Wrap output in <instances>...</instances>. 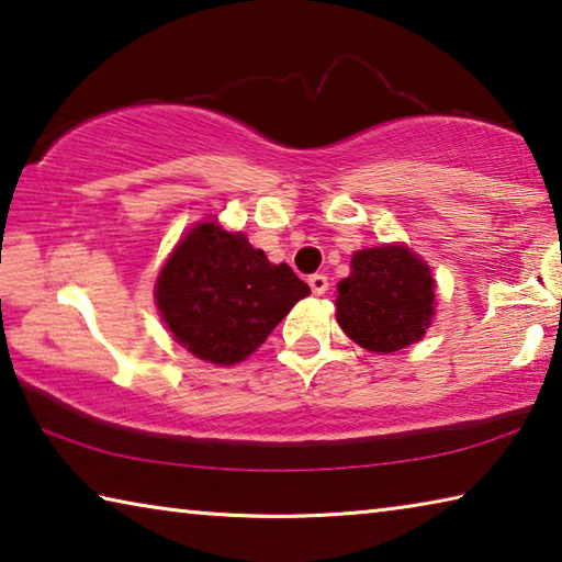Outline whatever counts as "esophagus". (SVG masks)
I'll use <instances>...</instances> for the list:
<instances>
[{"label": "esophagus", "mask_w": 562, "mask_h": 562, "mask_svg": "<svg viewBox=\"0 0 562 562\" xmlns=\"http://www.w3.org/2000/svg\"><path fill=\"white\" fill-rule=\"evenodd\" d=\"M310 288H312V292L315 294H325L327 290H329V280H327V274H322V272H315V274H310Z\"/></svg>", "instance_id": "1"}]
</instances>
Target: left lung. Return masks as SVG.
Returning a JSON list of instances; mask_svg holds the SVG:
<instances>
[{
    "mask_svg": "<svg viewBox=\"0 0 562 562\" xmlns=\"http://www.w3.org/2000/svg\"><path fill=\"white\" fill-rule=\"evenodd\" d=\"M337 290L339 327L379 355L422 339L434 315L431 272L402 245L359 250Z\"/></svg>",
    "mask_w": 562,
    "mask_h": 562,
    "instance_id": "obj_1",
    "label": "left lung"
}]
</instances>
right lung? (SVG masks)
I'll return each instance as SVG.
<instances>
[{
  "instance_id": "obj_1",
  "label": "right lung",
  "mask_w": 562,
  "mask_h": 562,
  "mask_svg": "<svg viewBox=\"0 0 562 562\" xmlns=\"http://www.w3.org/2000/svg\"><path fill=\"white\" fill-rule=\"evenodd\" d=\"M310 288L290 265H272L243 235L193 227L170 255L156 302L176 341L213 364L250 357Z\"/></svg>"
}]
</instances>
